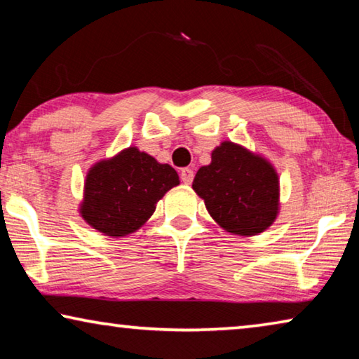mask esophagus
I'll return each instance as SVG.
<instances>
[{
	"label": "esophagus",
	"mask_w": 359,
	"mask_h": 359,
	"mask_svg": "<svg viewBox=\"0 0 359 359\" xmlns=\"http://www.w3.org/2000/svg\"><path fill=\"white\" fill-rule=\"evenodd\" d=\"M193 177H194V172L191 171L190 168H184L180 171V179H182V182H184V184L190 185L191 182H193Z\"/></svg>",
	"instance_id": "34e87169"
}]
</instances>
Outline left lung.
<instances>
[{"label":"left lung","mask_w":359,"mask_h":359,"mask_svg":"<svg viewBox=\"0 0 359 359\" xmlns=\"http://www.w3.org/2000/svg\"><path fill=\"white\" fill-rule=\"evenodd\" d=\"M193 190L218 226L244 238L263 233L280 210V184L272 163L231 141L212 150L210 165L198 169Z\"/></svg>","instance_id":"8db88e82"}]
</instances>
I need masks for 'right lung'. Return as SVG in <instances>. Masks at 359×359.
<instances>
[{
    "mask_svg": "<svg viewBox=\"0 0 359 359\" xmlns=\"http://www.w3.org/2000/svg\"><path fill=\"white\" fill-rule=\"evenodd\" d=\"M180 184L172 166L128 147L88 169L79 214L93 229L123 238L154 215L156 203Z\"/></svg>",
    "mask_w": 359,
    "mask_h": 359,
    "instance_id": "obj_1",
    "label": "right lung"
}]
</instances>
